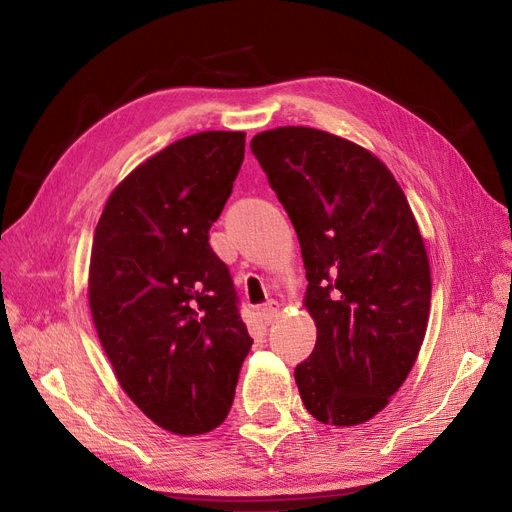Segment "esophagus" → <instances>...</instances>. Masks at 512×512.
Masks as SVG:
<instances>
[{
  "mask_svg": "<svg viewBox=\"0 0 512 512\" xmlns=\"http://www.w3.org/2000/svg\"><path fill=\"white\" fill-rule=\"evenodd\" d=\"M279 313H281V304L277 300H269L260 309V319L264 321V325H271L279 317Z\"/></svg>",
  "mask_w": 512,
  "mask_h": 512,
  "instance_id": "1",
  "label": "esophagus"
}]
</instances>
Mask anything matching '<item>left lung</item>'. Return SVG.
<instances>
[{
  "label": "left lung",
  "instance_id": "obj_1",
  "mask_svg": "<svg viewBox=\"0 0 512 512\" xmlns=\"http://www.w3.org/2000/svg\"><path fill=\"white\" fill-rule=\"evenodd\" d=\"M288 212L317 325L296 372L309 414L372 420L418 359L431 313V264L410 203L384 163L336 134L283 126L250 142Z\"/></svg>",
  "mask_w": 512,
  "mask_h": 512
}]
</instances>
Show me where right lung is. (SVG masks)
I'll return each instance as SVG.
<instances>
[{
    "instance_id": "obj_1",
    "label": "right lung",
    "mask_w": 512,
    "mask_h": 512,
    "mask_svg": "<svg viewBox=\"0 0 512 512\" xmlns=\"http://www.w3.org/2000/svg\"><path fill=\"white\" fill-rule=\"evenodd\" d=\"M243 151V132L172 142L119 182L94 231L98 340L138 410L182 437L224 422L252 349L227 264L208 243Z\"/></svg>"
}]
</instances>
